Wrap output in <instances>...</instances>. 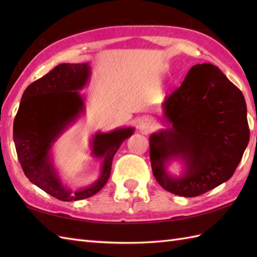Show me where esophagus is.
Returning a JSON list of instances; mask_svg holds the SVG:
<instances>
[{"instance_id":"obj_1","label":"esophagus","mask_w":257,"mask_h":257,"mask_svg":"<svg viewBox=\"0 0 257 257\" xmlns=\"http://www.w3.org/2000/svg\"><path fill=\"white\" fill-rule=\"evenodd\" d=\"M155 127H156V121H155V119L151 118V117L143 118V120H141L140 124H139V128L145 133L151 132V130L154 129Z\"/></svg>"}]
</instances>
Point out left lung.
<instances>
[{
    "instance_id": "left-lung-1",
    "label": "left lung",
    "mask_w": 257,
    "mask_h": 257,
    "mask_svg": "<svg viewBox=\"0 0 257 257\" xmlns=\"http://www.w3.org/2000/svg\"><path fill=\"white\" fill-rule=\"evenodd\" d=\"M163 107L172 128L149 139L158 183L173 194L192 198L227 181L249 140L242 91L219 67L199 64L166 98ZM174 155L187 161V172L179 179L169 177L164 170V162Z\"/></svg>"
}]
</instances>
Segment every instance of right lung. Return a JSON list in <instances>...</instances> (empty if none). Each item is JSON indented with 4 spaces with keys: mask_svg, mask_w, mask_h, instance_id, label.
<instances>
[{
    "mask_svg": "<svg viewBox=\"0 0 257 257\" xmlns=\"http://www.w3.org/2000/svg\"><path fill=\"white\" fill-rule=\"evenodd\" d=\"M88 75V64H59L25 89L13 123L16 154L25 176L61 201L83 200L100 191L110 176L114 154L134 133L132 128H125L95 136L92 151L102 159V172L91 187L72 192L61 183L48 161V150L81 110L83 100L77 89L85 85Z\"/></svg>",
    "mask_w": 257,
    "mask_h": 257,
    "instance_id": "right-lung-1",
    "label": "right lung"
}]
</instances>
